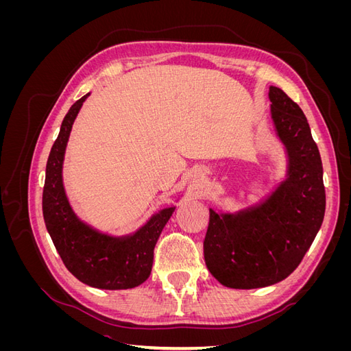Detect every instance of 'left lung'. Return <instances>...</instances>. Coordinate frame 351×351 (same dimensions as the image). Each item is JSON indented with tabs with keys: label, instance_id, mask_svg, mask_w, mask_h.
<instances>
[{
	"label": "left lung",
	"instance_id": "8db88e82",
	"mask_svg": "<svg viewBox=\"0 0 351 351\" xmlns=\"http://www.w3.org/2000/svg\"><path fill=\"white\" fill-rule=\"evenodd\" d=\"M275 129L289 152V177L262 205L237 215L209 209L204 241L209 272L230 289H259L299 267L325 215L319 149L302 108L269 88Z\"/></svg>",
	"mask_w": 351,
	"mask_h": 351
}]
</instances>
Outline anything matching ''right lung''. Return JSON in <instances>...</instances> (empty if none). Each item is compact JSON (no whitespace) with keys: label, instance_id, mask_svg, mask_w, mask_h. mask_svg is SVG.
I'll list each match as a JSON object with an SVG mask.
<instances>
[{"label":"right lung","instance_id":"right-lung-1","mask_svg":"<svg viewBox=\"0 0 351 351\" xmlns=\"http://www.w3.org/2000/svg\"><path fill=\"white\" fill-rule=\"evenodd\" d=\"M88 97L71 105L51 147L42 212L54 246L74 277L104 290L133 289L151 275L155 244L174 208L161 210L133 236L123 239L101 234L74 215L62 186V159L74 119Z\"/></svg>","mask_w":351,"mask_h":351}]
</instances>
